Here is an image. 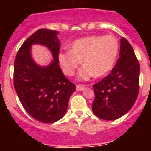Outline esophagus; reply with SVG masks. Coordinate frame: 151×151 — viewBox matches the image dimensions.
Instances as JSON below:
<instances>
[{"label":"esophagus","mask_w":151,"mask_h":151,"mask_svg":"<svg viewBox=\"0 0 151 151\" xmlns=\"http://www.w3.org/2000/svg\"><path fill=\"white\" fill-rule=\"evenodd\" d=\"M85 88V85H77L76 90L77 91H83Z\"/></svg>","instance_id":"1"}]
</instances>
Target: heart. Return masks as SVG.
Masks as SVG:
<instances>
[{
	"instance_id": "obj_1",
	"label": "heart",
	"mask_w": 151,
	"mask_h": 151,
	"mask_svg": "<svg viewBox=\"0 0 151 151\" xmlns=\"http://www.w3.org/2000/svg\"><path fill=\"white\" fill-rule=\"evenodd\" d=\"M119 50V44L112 35H91L77 39L70 50L60 53L58 58L63 72L73 76L83 60L85 66L80 69L78 77L88 80L95 75L101 77L113 67Z\"/></svg>"
}]
</instances>
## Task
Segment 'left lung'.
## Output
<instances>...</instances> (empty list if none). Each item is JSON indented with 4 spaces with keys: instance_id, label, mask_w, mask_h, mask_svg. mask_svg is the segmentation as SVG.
<instances>
[{
    "instance_id": "1",
    "label": "left lung",
    "mask_w": 151,
    "mask_h": 151,
    "mask_svg": "<svg viewBox=\"0 0 151 151\" xmlns=\"http://www.w3.org/2000/svg\"><path fill=\"white\" fill-rule=\"evenodd\" d=\"M119 57L110 74L93 85L94 115L115 120L130 110L139 92L140 64L132 45L121 38Z\"/></svg>"
}]
</instances>
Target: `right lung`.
<instances>
[{"mask_svg":"<svg viewBox=\"0 0 151 151\" xmlns=\"http://www.w3.org/2000/svg\"><path fill=\"white\" fill-rule=\"evenodd\" d=\"M58 32L41 29L24 41L17 52L13 69V85L21 104L29 115L44 123H53L66 113L76 85L63 74L59 66L60 44ZM47 46L54 60L47 67L36 64L30 56L32 44Z\"/></svg>","mask_w":151,"mask_h":151,"instance_id":"1","label":"right lung"}]
</instances>
